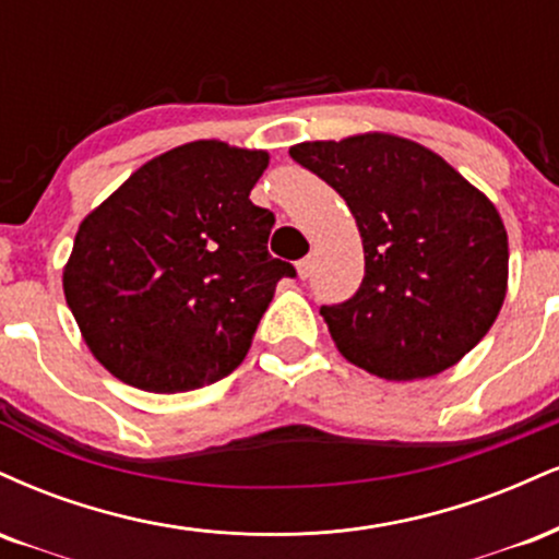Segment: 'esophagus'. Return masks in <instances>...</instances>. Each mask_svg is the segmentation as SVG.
<instances>
[{
  "instance_id": "obj_1",
  "label": "esophagus",
  "mask_w": 559,
  "mask_h": 559,
  "mask_svg": "<svg viewBox=\"0 0 559 559\" xmlns=\"http://www.w3.org/2000/svg\"><path fill=\"white\" fill-rule=\"evenodd\" d=\"M295 269H298V277L306 280L308 274H311V259H300L298 264H295Z\"/></svg>"
}]
</instances>
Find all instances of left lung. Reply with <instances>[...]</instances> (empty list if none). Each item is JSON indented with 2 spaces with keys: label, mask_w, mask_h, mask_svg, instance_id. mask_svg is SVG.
<instances>
[{
  "label": "left lung",
  "mask_w": 559,
  "mask_h": 559,
  "mask_svg": "<svg viewBox=\"0 0 559 559\" xmlns=\"http://www.w3.org/2000/svg\"><path fill=\"white\" fill-rule=\"evenodd\" d=\"M290 156L343 195L364 240L356 295L321 306L337 350L395 382L474 350L508 290L495 203L435 151L390 133L298 143Z\"/></svg>",
  "instance_id": "obj_1"
}]
</instances>
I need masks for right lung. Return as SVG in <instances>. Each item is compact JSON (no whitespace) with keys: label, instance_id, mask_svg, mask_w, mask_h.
<instances>
[{"label":"right lung","instance_id":"1","mask_svg":"<svg viewBox=\"0 0 559 559\" xmlns=\"http://www.w3.org/2000/svg\"><path fill=\"white\" fill-rule=\"evenodd\" d=\"M266 151L193 141L135 169L81 222L64 298L98 364L159 395L235 371L287 261L274 214L248 199Z\"/></svg>","mask_w":559,"mask_h":559}]
</instances>
